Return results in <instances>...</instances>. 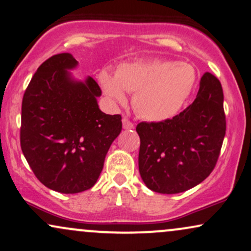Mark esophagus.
I'll list each match as a JSON object with an SVG mask.
<instances>
[{
  "instance_id": "obj_1",
  "label": "esophagus",
  "mask_w": 251,
  "mask_h": 251,
  "mask_svg": "<svg viewBox=\"0 0 251 251\" xmlns=\"http://www.w3.org/2000/svg\"><path fill=\"white\" fill-rule=\"evenodd\" d=\"M123 128L124 129H133L134 128V124H133L132 122H129L128 119L124 118L123 119Z\"/></svg>"
}]
</instances>
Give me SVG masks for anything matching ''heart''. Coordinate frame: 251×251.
Returning <instances> with one entry per match:
<instances>
[{
    "label": "heart",
    "instance_id": "1",
    "mask_svg": "<svg viewBox=\"0 0 251 251\" xmlns=\"http://www.w3.org/2000/svg\"><path fill=\"white\" fill-rule=\"evenodd\" d=\"M98 80L113 103L124 104L134 93L133 105L149 122L174 118L191 96L197 83L195 67L186 62L153 60L124 63L116 74L103 69Z\"/></svg>",
    "mask_w": 251,
    "mask_h": 251
}]
</instances>
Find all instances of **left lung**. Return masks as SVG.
Listing matches in <instances>:
<instances>
[{
  "label": "left lung",
  "instance_id": "8db88e82",
  "mask_svg": "<svg viewBox=\"0 0 251 251\" xmlns=\"http://www.w3.org/2000/svg\"><path fill=\"white\" fill-rule=\"evenodd\" d=\"M139 171L151 191L174 195L201 183L214 169L226 134L224 93L211 73L196 100L173 119L140 123Z\"/></svg>",
  "mask_w": 251,
  "mask_h": 251
}]
</instances>
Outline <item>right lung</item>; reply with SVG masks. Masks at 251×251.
Wrapping results in <instances>:
<instances>
[{"instance_id": "obj_1", "label": "right lung", "mask_w": 251, "mask_h": 251, "mask_svg": "<svg viewBox=\"0 0 251 251\" xmlns=\"http://www.w3.org/2000/svg\"><path fill=\"white\" fill-rule=\"evenodd\" d=\"M69 53L50 56L28 83L22 102L21 147L44 185L61 193L93 188L111 144L122 132L120 115L100 110V85L75 80Z\"/></svg>"}]
</instances>
